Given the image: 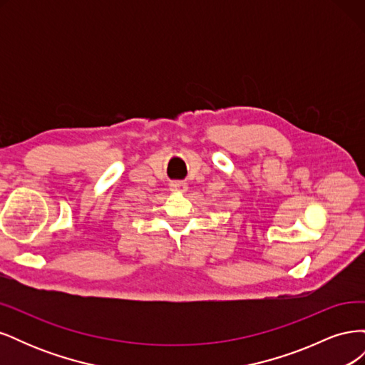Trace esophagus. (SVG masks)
<instances>
[{"mask_svg":"<svg viewBox=\"0 0 365 365\" xmlns=\"http://www.w3.org/2000/svg\"><path fill=\"white\" fill-rule=\"evenodd\" d=\"M187 189H189V187H187V184L182 181H175L170 184V190L173 193H185Z\"/></svg>","mask_w":365,"mask_h":365,"instance_id":"obj_1","label":"esophagus"}]
</instances>
